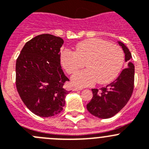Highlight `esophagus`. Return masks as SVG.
<instances>
[{
    "instance_id": "1",
    "label": "esophagus",
    "mask_w": 149,
    "mask_h": 149,
    "mask_svg": "<svg viewBox=\"0 0 149 149\" xmlns=\"http://www.w3.org/2000/svg\"><path fill=\"white\" fill-rule=\"evenodd\" d=\"M72 90H73L74 91H81V90H83V88H79V87H74L73 88H72Z\"/></svg>"
}]
</instances>
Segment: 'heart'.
<instances>
[{
  "instance_id": "obj_1",
  "label": "heart",
  "mask_w": 149,
  "mask_h": 149,
  "mask_svg": "<svg viewBox=\"0 0 149 149\" xmlns=\"http://www.w3.org/2000/svg\"><path fill=\"white\" fill-rule=\"evenodd\" d=\"M124 62L121 47L101 39H89L76 45L75 51L65 49L61 63L68 74H73L84 66L87 69L76 72L72 77L74 85L88 86L97 81L107 84L117 77Z\"/></svg>"
}]
</instances>
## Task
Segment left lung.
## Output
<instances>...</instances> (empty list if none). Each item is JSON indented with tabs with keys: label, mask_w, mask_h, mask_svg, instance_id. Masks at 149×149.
<instances>
[{
	"label": "left lung",
	"mask_w": 149,
	"mask_h": 149,
	"mask_svg": "<svg viewBox=\"0 0 149 149\" xmlns=\"http://www.w3.org/2000/svg\"><path fill=\"white\" fill-rule=\"evenodd\" d=\"M118 43L125 54L127 68L106 87L91 89L93 97L86 106L89 113L100 118H109L117 114L128 102L134 89V66L130 61L131 52L124 43Z\"/></svg>",
	"instance_id": "obj_1"
}]
</instances>
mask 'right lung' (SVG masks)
Masks as SVG:
<instances>
[{
    "mask_svg": "<svg viewBox=\"0 0 149 149\" xmlns=\"http://www.w3.org/2000/svg\"><path fill=\"white\" fill-rule=\"evenodd\" d=\"M63 39L41 34L24 45L16 62V87L21 100L41 117L58 114L70 91L63 88L69 81L61 66Z\"/></svg>",
    "mask_w": 149,
    "mask_h": 149,
    "instance_id": "1",
    "label": "right lung"
}]
</instances>
